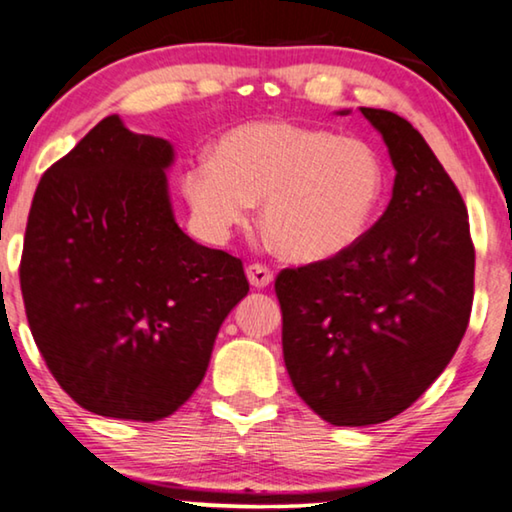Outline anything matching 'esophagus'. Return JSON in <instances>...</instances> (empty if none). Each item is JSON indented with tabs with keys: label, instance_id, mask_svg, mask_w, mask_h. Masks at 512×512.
Here are the masks:
<instances>
[{
	"label": "esophagus",
	"instance_id": "obj_1",
	"mask_svg": "<svg viewBox=\"0 0 512 512\" xmlns=\"http://www.w3.org/2000/svg\"><path fill=\"white\" fill-rule=\"evenodd\" d=\"M247 279L254 288H265V286H270V283H272V272L267 270L265 265L254 263V265L247 267Z\"/></svg>",
	"mask_w": 512,
	"mask_h": 512
}]
</instances>
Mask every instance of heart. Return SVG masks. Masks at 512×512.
<instances>
[{"mask_svg": "<svg viewBox=\"0 0 512 512\" xmlns=\"http://www.w3.org/2000/svg\"><path fill=\"white\" fill-rule=\"evenodd\" d=\"M203 235L224 240L261 201V224L283 256L320 263L364 238L384 192V164L357 137L290 121L233 128L180 180Z\"/></svg>", "mask_w": 512, "mask_h": 512, "instance_id": "heart-1", "label": "heart"}]
</instances>
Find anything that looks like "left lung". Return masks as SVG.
I'll return each mask as SVG.
<instances>
[{
	"label": "left lung",
	"mask_w": 512,
	"mask_h": 512,
	"mask_svg": "<svg viewBox=\"0 0 512 512\" xmlns=\"http://www.w3.org/2000/svg\"><path fill=\"white\" fill-rule=\"evenodd\" d=\"M361 114L396 169L387 210L345 254L274 281L290 380L332 426L405 412L453 359L474 302L476 254L458 187L410 121L387 109Z\"/></svg>",
	"instance_id": "left-lung-1"
}]
</instances>
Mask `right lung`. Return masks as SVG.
Masks as SVG:
<instances>
[{
  "label": "right lung",
  "instance_id": "add662e5",
  "mask_svg": "<svg viewBox=\"0 0 512 512\" xmlns=\"http://www.w3.org/2000/svg\"><path fill=\"white\" fill-rule=\"evenodd\" d=\"M174 146L102 119L45 171L20 261L29 329L84 410L151 423L208 371L224 318L249 293L242 261L180 231Z\"/></svg>",
  "mask_w": 512,
  "mask_h": 512
}]
</instances>
